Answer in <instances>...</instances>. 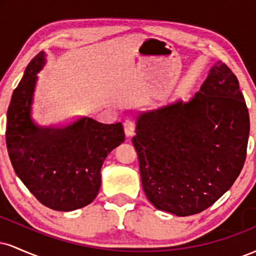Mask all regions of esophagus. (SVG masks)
<instances>
[{
  "mask_svg": "<svg viewBox=\"0 0 256 256\" xmlns=\"http://www.w3.org/2000/svg\"><path fill=\"white\" fill-rule=\"evenodd\" d=\"M124 131L126 137H132L134 134V124L131 119H126L124 122Z\"/></svg>",
  "mask_w": 256,
  "mask_h": 256,
  "instance_id": "esophagus-1",
  "label": "esophagus"
}]
</instances>
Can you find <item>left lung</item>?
<instances>
[{
	"label": "left lung",
	"mask_w": 256,
	"mask_h": 256,
	"mask_svg": "<svg viewBox=\"0 0 256 256\" xmlns=\"http://www.w3.org/2000/svg\"><path fill=\"white\" fill-rule=\"evenodd\" d=\"M248 137L249 113L238 80L218 61L189 101L137 116L132 143L146 198L178 216L207 210L242 171Z\"/></svg>",
	"instance_id": "left-lung-1"
}]
</instances>
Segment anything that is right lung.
<instances>
[{"label": "right lung", "instance_id": "obj_1", "mask_svg": "<svg viewBox=\"0 0 256 256\" xmlns=\"http://www.w3.org/2000/svg\"><path fill=\"white\" fill-rule=\"evenodd\" d=\"M40 52L26 67L7 112L6 143L14 171L46 207L61 212L85 207L101 186L107 155L125 140L122 122L101 124L82 116L66 125L40 126L32 118Z\"/></svg>", "mask_w": 256, "mask_h": 256}]
</instances>
